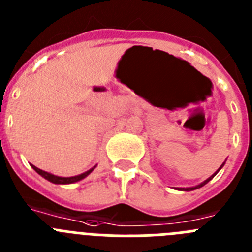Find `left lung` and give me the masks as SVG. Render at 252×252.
I'll return each mask as SVG.
<instances>
[{
  "label": "left lung",
  "mask_w": 252,
  "mask_h": 252,
  "mask_svg": "<svg viewBox=\"0 0 252 252\" xmlns=\"http://www.w3.org/2000/svg\"><path fill=\"white\" fill-rule=\"evenodd\" d=\"M223 164H224V162H223ZM223 164H222V165H221V168H222V166H223ZM221 168H220V169H221ZM220 169H218V170H217V171H216L215 174H213V175H211V177H209V178H208V179H207V180H204L203 183H201V184H199V186H197V187H192V188H183V189H180V190H194V189H197V188H201V187H203V186H204V184H207V183H208L209 180L212 179V178H213V177H215V175H216V174H217L218 171H220Z\"/></svg>",
  "instance_id": "8db88e82"
}]
</instances>
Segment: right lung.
<instances>
[{
	"label": "right lung",
	"instance_id": "add662e5",
	"mask_svg": "<svg viewBox=\"0 0 252 252\" xmlns=\"http://www.w3.org/2000/svg\"><path fill=\"white\" fill-rule=\"evenodd\" d=\"M32 168H34V170L36 171L37 174H40L43 178H45L46 180H49V182H51V183L54 184H72V183H75V182H79V180H82L83 178H86L87 175L90 174L91 171L93 170V169H91V170L86 171V173H83V174L81 175H75V177H69V178H63V177H57V175H53L50 174V173H46V171L41 170V169L36 168L35 165H32Z\"/></svg>",
	"mask_w": 252,
	"mask_h": 252
}]
</instances>
